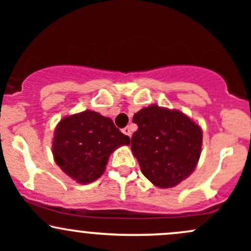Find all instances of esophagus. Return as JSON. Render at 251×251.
<instances>
[{
    "instance_id": "1",
    "label": "esophagus",
    "mask_w": 251,
    "mask_h": 251,
    "mask_svg": "<svg viewBox=\"0 0 251 251\" xmlns=\"http://www.w3.org/2000/svg\"><path fill=\"white\" fill-rule=\"evenodd\" d=\"M123 133H125L126 135H128V137H131V134H132L131 127H129V126H126L125 128H123Z\"/></svg>"
}]
</instances>
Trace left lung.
<instances>
[{"instance_id": "1", "label": "left lung", "mask_w": 251, "mask_h": 251, "mask_svg": "<svg viewBox=\"0 0 251 251\" xmlns=\"http://www.w3.org/2000/svg\"><path fill=\"white\" fill-rule=\"evenodd\" d=\"M138 129L131 149L143 175L162 189L174 188L194 172L203 133L197 124L176 109L151 105L134 114Z\"/></svg>"}]
</instances>
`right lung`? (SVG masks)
Here are the masks:
<instances>
[{
	"label": "right lung",
	"mask_w": 251,
	"mask_h": 251,
	"mask_svg": "<svg viewBox=\"0 0 251 251\" xmlns=\"http://www.w3.org/2000/svg\"><path fill=\"white\" fill-rule=\"evenodd\" d=\"M129 137L109 118L87 111L66 117L54 132L53 155L60 169L80 184L97 180L117 148L128 145Z\"/></svg>",
	"instance_id": "add662e5"
}]
</instances>
